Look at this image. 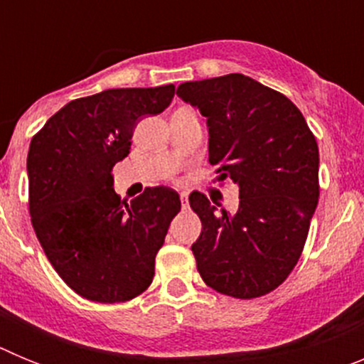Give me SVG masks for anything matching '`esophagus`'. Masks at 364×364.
Segmentation results:
<instances>
[{
  "instance_id": "obj_1",
  "label": "esophagus",
  "mask_w": 364,
  "mask_h": 364,
  "mask_svg": "<svg viewBox=\"0 0 364 364\" xmlns=\"http://www.w3.org/2000/svg\"><path fill=\"white\" fill-rule=\"evenodd\" d=\"M180 202H182V210H188L189 200H188V191L180 193Z\"/></svg>"
}]
</instances>
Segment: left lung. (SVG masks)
Segmentation results:
<instances>
[{
    "label": "left lung",
    "mask_w": 364,
    "mask_h": 364,
    "mask_svg": "<svg viewBox=\"0 0 364 364\" xmlns=\"http://www.w3.org/2000/svg\"><path fill=\"white\" fill-rule=\"evenodd\" d=\"M176 95L208 120L211 166L239 186L233 215L189 195L202 222L198 273L231 297L269 294L297 264L319 200L315 136L290 100L244 74L180 83Z\"/></svg>",
    "instance_id": "obj_1"
}]
</instances>
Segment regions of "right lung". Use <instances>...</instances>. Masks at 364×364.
<instances>
[{
    "mask_svg": "<svg viewBox=\"0 0 364 364\" xmlns=\"http://www.w3.org/2000/svg\"><path fill=\"white\" fill-rule=\"evenodd\" d=\"M173 96V83L107 89L69 102L32 138V226L58 275L89 301H129L153 282L178 193L156 186L125 204L112 188V167L129 154L138 122L162 112Z\"/></svg>",
    "mask_w": 364,
    "mask_h": 364,
    "instance_id": "1",
    "label": "right lung"
}]
</instances>
